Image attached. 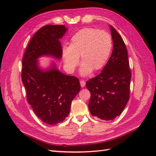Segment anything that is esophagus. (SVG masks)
Instances as JSON below:
<instances>
[{"instance_id":"esophagus-1","label":"esophagus","mask_w":156,"mask_h":156,"mask_svg":"<svg viewBox=\"0 0 156 156\" xmlns=\"http://www.w3.org/2000/svg\"><path fill=\"white\" fill-rule=\"evenodd\" d=\"M80 85H81L82 87H84V86H85V84H86L85 81L84 80H82L80 81Z\"/></svg>"}]
</instances>
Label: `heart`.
Masks as SVG:
<instances>
[{"mask_svg":"<svg viewBox=\"0 0 156 156\" xmlns=\"http://www.w3.org/2000/svg\"><path fill=\"white\" fill-rule=\"evenodd\" d=\"M112 48V37L108 32L94 28L82 29L72 36L69 45L62 49L65 67L68 72H74L80 55L83 63L80 74L87 76L92 70H100L104 67Z\"/></svg>","mask_w":156,"mask_h":156,"instance_id":"b5f03b06","label":"heart"}]
</instances>
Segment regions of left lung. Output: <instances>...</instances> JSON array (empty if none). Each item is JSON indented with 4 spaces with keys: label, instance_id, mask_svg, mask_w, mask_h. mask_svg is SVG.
<instances>
[{
    "label": "left lung",
    "instance_id": "left-lung-1",
    "mask_svg": "<svg viewBox=\"0 0 156 156\" xmlns=\"http://www.w3.org/2000/svg\"><path fill=\"white\" fill-rule=\"evenodd\" d=\"M113 49L100 74L86 83L90 92L88 108L92 116L110 121L120 115L129 98L131 73L127 50L121 35L110 25Z\"/></svg>",
    "mask_w": 156,
    "mask_h": 156
}]
</instances>
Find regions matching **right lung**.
Returning a JSON list of instances; mask_svg holds the SVG:
<instances>
[{
    "label": "right lung",
    "instance_id": "right-lung-1",
    "mask_svg": "<svg viewBox=\"0 0 156 156\" xmlns=\"http://www.w3.org/2000/svg\"><path fill=\"white\" fill-rule=\"evenodd\" d=\"M68 28L65 25H45L34 35L23 58L21 78L28 103L35 114L48 125H56L68 117L71 103L80 90L78 79L63 74L55 62L43 68L39 58L62 57L59 41Z\"/></svg>",
    "mask_w": 156,
    "mask_h": 156
}]
</instances>
